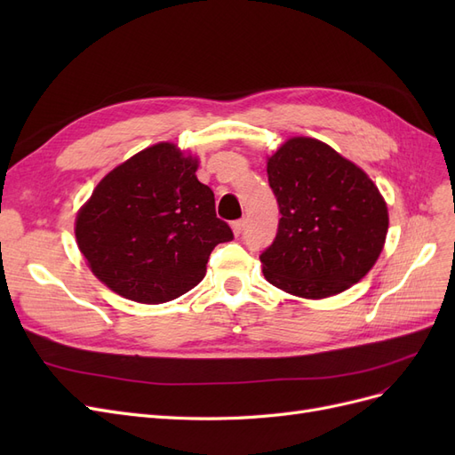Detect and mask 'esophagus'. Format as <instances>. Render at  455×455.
Instances as JSON below:
<instances>
[{
	"instance_id": "obj_1",
	"label": "esophagus",
	"mask_w": 455,
	"mask_h": 455,
	"mask_svg": "<svg viewBox=\"0 0 455 455\" xmlns=\"http://www.w3.org/2000/svg\"><path fill=\"white\" fill-rule=\"evenodd\" d=\"M244 220H235V222H233L231 224V229H233V233H235V237H239L241 235V233L244 231Z\"/></svg>"
}]
</instances>
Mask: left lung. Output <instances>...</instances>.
Returning <instances> with one entry per match:
<instances>
[{"instance_id":"1","label":"left lung","mask_w":455,"mask_h":455,"mask_svg":"<svg viewBox=\"0 0 455 455\" xmlns=\"http://www.w3.org/2000/svg\"><path fill=\"white\" fill-rule=\"evenodd\" d=\"M279 229L259 254L264 277L299 298L334 296L376 264L387 204L368 174L321 140L296 136L267 159Z\"/></svg>"}]
</instances>
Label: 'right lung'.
I'll list each match as a JSON object with an SVG mask.
<instances>
[{"instance_id":"obj_1","label":"right lung","mask_w":455,"mask_h":455,"mask_svg":"<svg viewBox=\"0 0 455 455\" xmlns=\"http://www.w3.org/2000/svg\"><path fill=\"white\" fill-rule=\"evenodd\" d=\"M196 171V157L161 142L108 172L81 206L79 251L119 296L140 304L182 296L203 281L214 246L233 239Z\"/></svg>"}]
</instances>
